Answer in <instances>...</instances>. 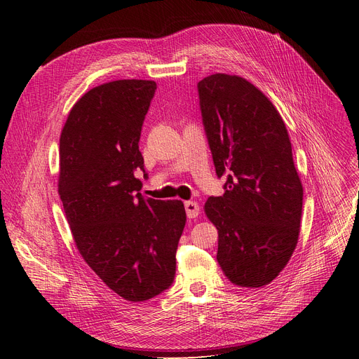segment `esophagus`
<instances>
[{"mask_svg": "<svg viewBox=\"0 0 359 359\" xmlns=\"http://www.w3.org/2000/svg\"><path fill=\"white\" fill-rule=\"evenodd\" d=\"M184 210H186V215L189 218H196L199 215V205L194 201H186Z\"/></svg>", "mask_w": 359, "mask_h": 359, "instance_id": "obj_1", "label": "esophagus"}]
</instances>
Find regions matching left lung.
Returning a JSON list of instances; mask_svg holds the SVG:
<instances>
[{
  "mask_svg": "<svg viewBox=\"0 0 359 359\" xmlns=\"http://www.w3.org/2000/svg\"><path fill=\"white\" fill-rule=\"evenodd\" d=\"M203 125L222 196L205 202L218 230L217 260L238 287L262 288L282 272L298 243L303 184L287 126L273 103L240 75L198 83Z\"/></svg>",
  "mask_w": 359,
  "mask_h": 359,
  "instance_id": "obj_1",
  "label": "left lung"
}]
</instances>
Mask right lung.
Returning a JSON list of instances; mask_svg holds the SVG:
<instances>
[{
	"label": "right lung",
	"instance_id": "obj_1",
	"mask_svg": "<svg viewBox=\"0 0 359 359\" xmlns=\"http://www.w3.org/2000/svg\"><path fill=\"white\" fill-rule=\"evenodd\" d=\"M156 81L116 80L88 90L69 110L60 140L61 196L75 246L104 284L130 303L175 279L186 224L182 201L144 199L138 142Z\"/></svg>",
	"mask_w": 359,
	"mask_h": 359
}]
</instances>
